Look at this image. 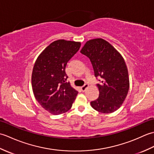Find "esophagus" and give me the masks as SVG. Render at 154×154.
Returning a JSON list of instances; mask_svg holds the SVG:
<instances>
[{"instance_id": "1", "label": "esophagus", "mask_w": 154, "mask_h": 154, "mask_svg": "<svg viewBox=\"0 0 154 154\" xmlns=\"http://www.w3.org/2000/svg\"><path fill=\"white\" fill-rule=\"evenodd\" d=\"M88 87H89V85H88V84H85L83 86H82V87H81V90L83 92H84V91L86 90V89H87Z\"/></svg>"}]
</instances>
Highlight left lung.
Returning <instances> with one entry per match:
<instances>
[{"label":"left lung","mask_w":154,"mask_h":154,"mask_svg":"<svg viewBox=\"0 0 154 154\" xmlns=\"http://www.w3.org/2000/svg\"><path fill=\"white\" fill-rule=\"evenodd\" d=\"M81 53L89 58L97 84L99 98L91 102L94 110L112 113L120 107L128 93V72L122 55L112 45L102 38L87 41Z\"/></svg>","instance_id":"left-lung-1"}]
</instances>
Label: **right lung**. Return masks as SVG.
Masks as SVG:
<instances>
[{"label": "right lung", "mask_w": 154, "mask_h": 154, "mask_svg": "<svg viewBox=\"0 0 154 154\" xmlns=\"http://www.w3.org/2000/svg\"><path fill=\"white\" fill-rule=\"evenodd\" d=\"M81 47L80 42L58 40L52 42L38 57L32 75L35 99L54 115L69 110L78 92L66 82L67 62Z\"/></svg>", "instance_id": "1"}]
</instances>
